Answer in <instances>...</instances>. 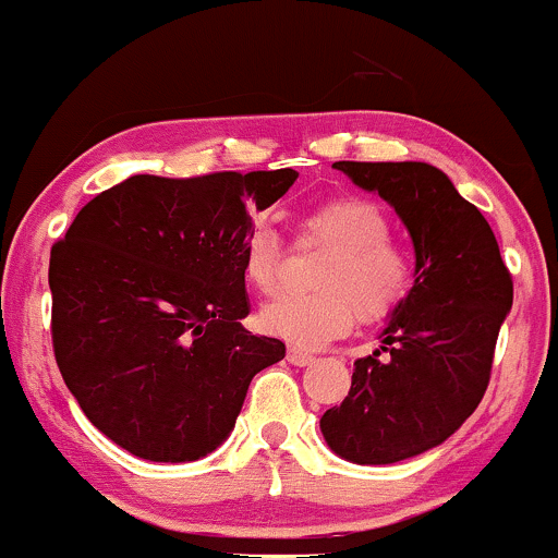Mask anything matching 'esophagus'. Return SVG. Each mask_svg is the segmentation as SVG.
I'll list each match as a JSON object with an SVG mask.
<instances>
[{"label":"esophagus","instance_id":"esophagus-1","mask_svg":"<svg viewBox=\"0 0 558 558\" xmlns=\"http://www.w3.org/2000/svg\"><path fill=\"white\" fill-rule=\"evenodd\" d=\"M288 362H291L293 367H306V364L315 362V354L306 349H299V345H291V349H288Z\"/></svg>","mask_w":558,"mask_h":558}]
</instances>
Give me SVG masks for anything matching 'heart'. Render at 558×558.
Here are the masks:
<instances>
[{"instance_id":"obj_1","label":"heart","mask_w":558,"mask_h":558,"mask_svg":"<svg viewBox=\"0 0 558 558\" xmlns=\"http://www.w3.org/2000/svg\"><path fill=\"white\" fill-rule=\"evenodd\" d=\"M388 217L362 196H332L296 222V246H325L317 265V291L280 296L259 312L270 336L299 345H319L356 323H377L407 299L412 257L388 239ZM241 272L262 296H272L283 278V246L270 228L248 230L241 243Z\"/></svg>"}]
</instances>
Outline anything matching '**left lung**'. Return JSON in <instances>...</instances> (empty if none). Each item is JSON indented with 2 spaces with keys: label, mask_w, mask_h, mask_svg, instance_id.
<instances>
[{
  "label": "left lung",
  "mask_w": 558,
  "mask_h": 558,
  "mask_svg": "<svg viewBox=\"0 0 558 558\" xmlns=\"http://www.w3.org/2000/svg\"><path fill=\"white\" fill-rule=\"evenodd\" d=\"M377 191L412 235L417 270L383 345L354 362L349 396L319 420L338 457L393 464L444 444L483 401L514 283L496 235L446 172L425 162H336Z\"/></svg>",
  "instance_id": "8db88e82"
}]
</instances>
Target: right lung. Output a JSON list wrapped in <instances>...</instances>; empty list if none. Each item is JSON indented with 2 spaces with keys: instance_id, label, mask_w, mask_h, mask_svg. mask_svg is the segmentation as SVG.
<instances>
[{
  "instance_id": "add662e5",
  "label": "right lung",
  "mask_w": 558,
  "mask_h": 558,
  "mask_svg": "<svg viewBox=\"0 0 558 558\" xmlns=\"http://www.w3.org/2000/svg\"><path fill=\"white\" fill-rule=\"evenodd\" d=\"M296 170L131 175L52 246L62 380L107 438L149 462H194L233 430L252 377L286 356L252 336L241 243Z\"/></svg>"
}]
</instances>
